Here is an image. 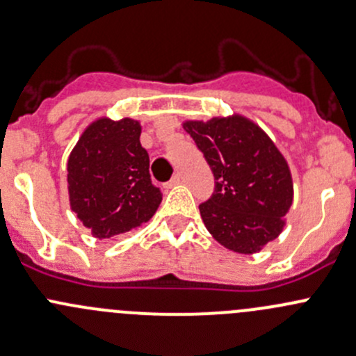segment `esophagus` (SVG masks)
I'll return each instance as SVG.
<instances>
[{
	"label": "esophagus",
	"mask_w": 356,
	"mask_h": 356,
	"mask_svg": "<svg viewBox=\"0 0 356 356\" xmlns=\"http://www.w3.org/2000/svg\"><path fill=\"white\" fill-rule=\"evenodd\" d=\"M181 181H182V175H181V174H175L174 177H172L170 181L167 182V186H168V188H172V186H177V184H181Z\"/></svg>",
	"instance_id": "obj_1"
}]
</instances>
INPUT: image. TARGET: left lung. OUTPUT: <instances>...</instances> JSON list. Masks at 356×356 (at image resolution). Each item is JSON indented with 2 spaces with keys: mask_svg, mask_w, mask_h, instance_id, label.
<instances>
[{
  "mask_svg": "<svg viewBox=\"0 0 356 356\" xmlns=\"http://www.w3.org/2000/svg\"><path fill=\"white\" fill-rule=\"evenodd\" d=\"M215 177V191L200 204L204 227L236 253H257L286 225L293 203L288 161L270 138L243 115L186 120Z\"/></svg>",
  "mask_w": 356,
  "mask_h": 356,
  "instance_id": "left-lung-1",
  "label": "left lung"
}]
</instances>
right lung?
Returning a JSON list of instances; mask_svg holds the SVG:
<instances>
[{"label": "right lung", "mask_w": 356, "mask_h": 356, "mask_svg": "<svg viewBox=\"0 0 356 356\" xmlns=\"http://www.w3.org/2000/svg\"><path fill=\"white\" fill-rule=\"evenodd\" d=\"M141 124L102 117L89 124L67 161L70 208L98 239L138 229L155 215L161 193L152 182Z\"/></svg>", "instance_id": "obj_1"}]
</instances>
